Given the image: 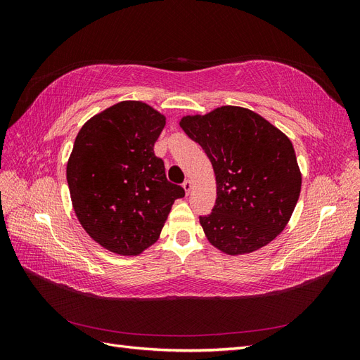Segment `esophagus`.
Returning <instances> with one entry per match:
<instances>
[{"mask_svg":"<svg viewBox=\"0 0 360 360\" xmlns=\"http://www.w3.org/2000/svg\"><path fill=\"white\" fill-rule=\"evenodd\" d=\"M192 188H193V183L191 180H186V181L183 183V189H184V192H186V193H191Z\"/></svg>","mask_w":360,"mask_h":360,"instance_id":"obj_1","label":"esophagus"}]
</instances>
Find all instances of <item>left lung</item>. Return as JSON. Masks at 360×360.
Instances as JSON below:
<instances>
[{
  "mask_svg": "<svg viewBox=\"0 0 360 360\" xmlns=\"http://www.w3.org/2000/svg\"><path fill=\"white\" fill-rule=\"evenodd\" d=\"M180 127L214 171L216 204L200 217L207 240L224 254L242 255L284 231L302 188L290 138L259 114L231 105L184 115Z\"/></svg>",
  "mask_w": 360,
  "mask_h": 360,
  "instance_id": "left-lung-1",
  "label": "left lung"
}]
</instances>
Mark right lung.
Masks as SVG:
<instances>
[{"mask_svg":"<svg viewBox=\"0 0 360 360\" xmlns=\"http://www.w3.org/2000/svg\"><path fill=\"white\" fill-rule=\"evenodd\" d=\"M167 117L144 102H118L86 122L68 162V184L79 224L118 255L153 245L184 189L167 180L155 143Z\"/></svg>","mask_w":360,"mask_h":360,"instance_id":"obj_1","label":"right lung"}]
</instances>
